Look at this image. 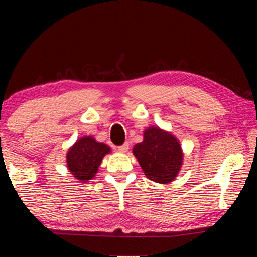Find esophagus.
I'll use <instances>...</instances> for the list:
<instances>
[{"mask_svg": "<svg viewBox=\"0 0 257 257\" xmlns=\"http://www.w3.org/2000/svg\"><path fill=\"white\" fill-rule=\"evenodd\" d=\"M128 149H129V144H128V143H124V144H122V145L118 147V151L120 152V153H125V152L128 151Z\"/></svg>", "mask_w": 257, "mask_h": 257, "instance_id": "34e87169", "label": "esophagus"}]
</instances>
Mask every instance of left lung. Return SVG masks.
Wrapping results in <instances>:
<instances>
[{"instance_id": "8db88e82", "label": "left lung", "mask_w": 257, "mask_h": 257, "mask_svg": "<svg viewBox=\"0 0 257 257\" xmlns=\"http://www.w3.org/2000/svg\"><path fill=\"white\" fill-rule=\"evenodd\" d=\"M133 153L145 176L159 184H169L175 180L184 159L179 141L159 127L147 128L144 141L134 146Z\"/></svg>"}]
</instances>
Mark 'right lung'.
Instances as JSON below:
<instances>
[{
    "label": "right lung",
    "mask_w": 257,
    "mask_h": 257,
    "mask_svg": "<svg viewBox=\"0 0 257 257\" xmlns=\"http://www.w3.org/2000/svg\"><path fill=\"white\" fill-rule=\"evenodd\" d=\"M111 149L104 143H98L92 136L78 139L67 153V167L73 177L81 182L93 179L104 156Z\"/></svg>",
    "instance_id": "1"
}]
</instances>
